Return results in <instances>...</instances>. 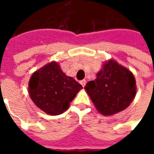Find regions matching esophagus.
I'll return each instance as SVG.
<instances>
[{"instance_id": "esophagus-1", "label": "esophagus", "mask_w": 154, "mask_h": 154, "mask_svg": "<svg viewBox=\"0 0 154 154\" xmlns=\"http://www.w3.org/2000/svg\"><path fill=\"white\" fill-rule=\"evenodd\" d=\"M80 83L81 84V86H85V85H86V80H80Z\"/></svg>"}]
</instances>
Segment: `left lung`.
Returning a JSON list of instances; mask_svg holds the SVG:
<instances>
[{
	"label": "left lung",
	"mask_w": 154,
	"mask_h": 154,
	"mask_svg": "<svg viewBox=\"0 0 154 154\" xmlns=\"http://www.w3.org/2000/svg\"><path fill=\"white\" fill-rule=\"evenodd\" d=\"M85 88L95 107L105 116L126 109L136 93L133 74L113 60L103 64L97 79L87 82Z\"/></svg>",
	"instance_id": "8db88e82"
}]
</instances>
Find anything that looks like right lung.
Here are the masks:
<instances>
[{"instance_id": "add662e5", "label": "right lung", "mask_w": 154, "mask_h": 154, "mask_svg": "<svg viewBox=\"0 0 154 154\" xmlns=\"http://www.w3.org/2000/svg\"><path fill=\"white\" fill-rule=\"evenodd\" d=\"M82 88L72 77L63 74L59 64L52 62L32 74L29 94L35 104L50 115L62 114Z\"/></svg>"}]
</instances>
